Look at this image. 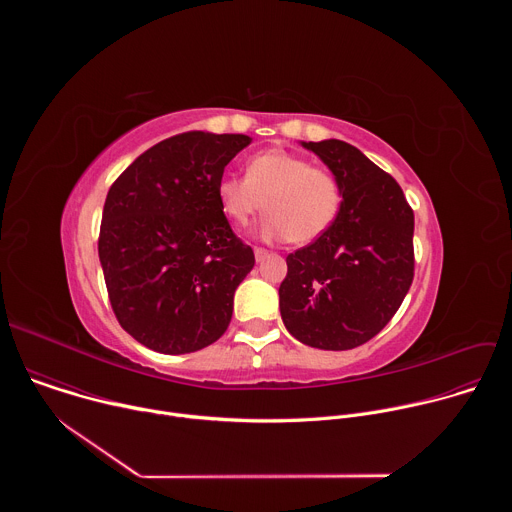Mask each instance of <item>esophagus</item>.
Returning <instances> with one entry per match:
<instances>
[{
    "label": "esophagus",
    "instance_id": "34e87169",
    "mask_svg": "<svg viewBox=\"0 0 512 512\" xmlns=\"http://www.w3.org/2000/svg\"><path fill=\"white\" fill-rule=\"evenodd\" d=\"M265 257H269V251H267V249H261V247H255V259H257V261H263Z\"/></svg>",
    "mask_w": 512,
    "mask_h": 512
}]
</instances>
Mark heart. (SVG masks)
<instances>
[{
	"label": "heart",
	"mask_w": 512,
	"mask_h": 512,
	"mask_svg": "<svg viewBox=\"0 0 512 512\" xmlns=\"http://www.w3.org/2000/svg\"><path fill=\"white\" fill-rule=\"evenodd\" d=\"M218 202L235 225H247L265 206V239L306 245L322 237L340 208L334 174L310 166L285 150H267L247 162L245 178L223 176L216 184Z\"/></svg>",
	"instance_id": "obj_1"
}]
</instances>
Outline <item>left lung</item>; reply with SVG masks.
<instances>
[{"label":"left lung","instance_id":"8db88e82","mask_svg":"<svg viewBox=\"0 0 512 512\" xmlns=\"http://www.w3.org/2000/svg\"><path fill=\"white\" fill-rule=\"evenodd\" d=\"M338 180L332 227L287 255L279 285L285 328L322 350H350L377 336L413 281V210L401 186L354 145L308 141Z\"/></svg>","mask_w":512,"mask_h":512}]
</instances>
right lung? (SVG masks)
<instances>
[{
	"label": "right lung",
	"instance_id": "obj_1",
	"mask_svg": "<svg viewBox=\"0 0 512 512\" xmlns=\"http://www.w3.org/2000/svg\"><path fill=\"white\" fill-rule=\"evenodd\" d=\"M251 143L186 131L141 154L109 188L99 259L121 328L162 354L221 338L255 255L231 229L216 184Z\"/></svg>",
	"mask_w": 512,
	"mask_h": 512
}]
</instances>
